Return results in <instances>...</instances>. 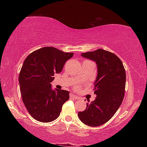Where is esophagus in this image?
<instances>
[{"label":"esophagus","instance_id":"obj_1","mask_svg":"<svg viewBox=\"0 0 147 147\" xmlns=\"http://www.w3.org/2000/svg\"><path fill=\"white\" fill-rule=\"evenodd\" d=\"M70 97L72 99H75V100H77V99H78V97L77 96H76L75 94H70Z\"/></svg>","mask_w":147,"mask_h":147}]
</instances>
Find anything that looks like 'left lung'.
I'll list each match as a JSON object with an SVG mask.
<instances>
[{
	"mask_svg": "<svg viewBox=\"0 0 147 147\" xmlns=\"http://www.w3.org/2000/svg\"><path fill=\"white\" fill-rule=\"evenodd\" d=\"M82 56L96 62L98 74L94 84L96 98L78 115L84 124L95 127L107 123L123 102L126 71L121 59L111 52L99 49Z\"/></svg>",
	"mask_w": 147,
	"mask_h": 147,
	"instance_id": "8db88e82",
	"label": "left lung"
}]
</instances>
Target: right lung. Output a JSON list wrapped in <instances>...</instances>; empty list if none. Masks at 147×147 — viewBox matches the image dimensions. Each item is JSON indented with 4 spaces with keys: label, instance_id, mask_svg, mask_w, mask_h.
Instances as JSON below:
<instances>
[{
    "label": "right lung",
    "instance_id": "add662e5",
    "mask_svg": "<svg viewBox=\"0 0 147 147\" xmlns=\"http://www.w3.org/2000/svg\"><path fill=\"white\" fill-rule=\"evenodd\" d=\"M73 55V53L45 47L32 52L24 60L19 76L21 97L30 115L36 120L42 123L54 121L69 100L68 91L53 90L51 82L54 73H60L66 61Z\"/></svg>",
    "mask_w": 147,
    "mask_h": 147
}]
</instances>
